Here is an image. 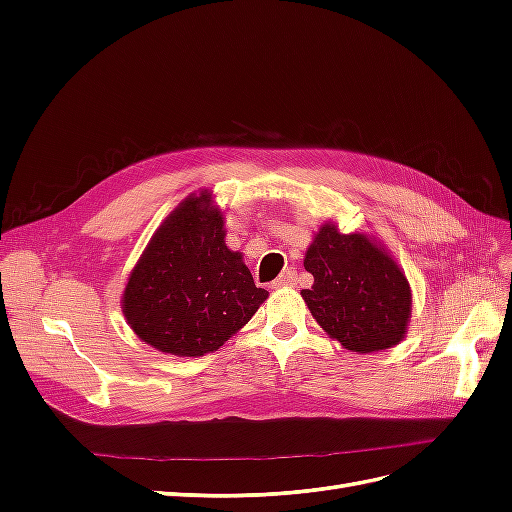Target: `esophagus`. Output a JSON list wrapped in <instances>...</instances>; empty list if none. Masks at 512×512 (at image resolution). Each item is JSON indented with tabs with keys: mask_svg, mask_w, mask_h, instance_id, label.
I'll return each instance as SVG.
<instances>
[{
	"mask_svg": "<svg viewBox=\"0 0 512 512\" xmlns=\"http://www.w3.org/2000/svg\"><path fill=\"white\" fill-rule=\"evenodd\" d=\"M294 277H297V271H294L292 267L290 269H284L282 275L277 277V280L271 284L273 288H284V286H290L294 282Z\"/></svg>",
	"mask_w": 512,
	"mask_h": 512,
	"instance_id": "obj_1",
	"label": "esophagus"
}]
</instances>
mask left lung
I'll return each instance as SVG.
<instances>
[{
  "label": "left lung",
  "mask_w": 512,
  "mask_h": 512,
  "mask_svg": "<svg viewBox=\"0 0 512 512\" xmlns=\"http://www.w3.org/2000/svg\"><path fill=\"white\" fill-rule=\"evenodd\" d=\"M314 286L303 299L320 327L352 352H378L406 335L412 292L406 275L365 235L324 224L305 254Z\"/></svg>",
  "instance_id": "obj_1"
}]
</instances>
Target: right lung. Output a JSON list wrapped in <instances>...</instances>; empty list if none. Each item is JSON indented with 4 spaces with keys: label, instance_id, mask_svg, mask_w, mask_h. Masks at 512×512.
I'll use <instances>...</instances> for the list:
<instances>
[{
    "label": "right lung",
    "instance_id": "obj_1",
    "mask_svg": "<svg viewBox=\"0 0 512 512\" xmlns=\"http://www.w3.org/2000/svg\"><path fill=\"white\" fill-rule=\"evenodd\" d=\"M265 288L224 243L211 194L190 196L168 215L134 267L123 314L134 333L168 354L203 356L250 322Z\"/></svg>",
    "mask_w": 512,
    "mask_h": 512
}]
</instances>
